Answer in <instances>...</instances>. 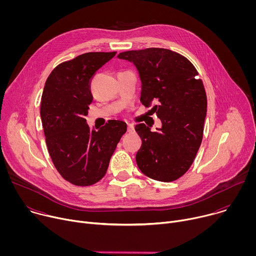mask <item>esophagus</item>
<instances>
[{
  "label": "esophagus",
  "mask_w": 256,
  "mask_h": 256,
  "mask_svg": "<svg viewBox=\"0 0 256 256\" xmlns=\"http://www.w3.org/2000/svg\"><path fill=\"white\" fill-rule=\"evenodd\" d=\"M134 126H132V124H128V132H132L134 130Z\"/></svg>",
  "instance_id": "obj_1"
}]
</instances>
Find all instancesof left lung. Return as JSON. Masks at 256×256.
<instances>
[{
  "mask_svg": "<svg viewBox=\"0 0 256 256\" xmlns=\"http://www.w3.org/2000/svg\"><path fill=\"white\" fill-rule=\"evenodd\" d=\"M136 66L142 81L140 102L153 105L162 128L151 132L144 124L134 130L142 140L136 161L154 180L170 182L192 166L204 136L206 94L198 72L184 56L150 48L118 54Z\"/></svg>",
  "mask_w": 256,
  "mask_h": 256,
  "instance_id": "1",
  "label": "left lung"
}]
</instances>
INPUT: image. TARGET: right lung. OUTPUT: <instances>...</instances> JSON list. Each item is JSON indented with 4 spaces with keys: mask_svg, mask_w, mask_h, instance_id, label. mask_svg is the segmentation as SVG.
<instances>
[{
    "mask_svg": "<svg viewBox=\"0 0 256 256\" xmlns=\"http://www.w3.org/2000/svg\"><path fill=\"white\" fill-rule=\"evenodd\" d=\"M116 52H86L58 64L48 76L40 103L46 142L62 177L77 186L102 179L126 124L109 120L98 130L86 124L95 72Z\"/></svg>",
    "mask_w": 256,
    "mask_h": 256,
    "instance_id": "1",
    "label": "right lung"
}]
</instances>
